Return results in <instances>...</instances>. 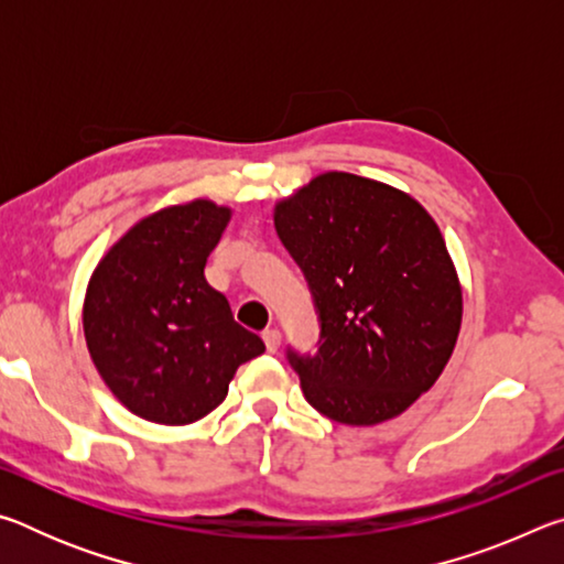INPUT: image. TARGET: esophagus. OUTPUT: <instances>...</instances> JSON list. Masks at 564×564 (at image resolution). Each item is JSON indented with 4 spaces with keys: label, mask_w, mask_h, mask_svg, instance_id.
Here are the masks:
<instances>
[{
    "label": "esophagus",
    "mask_w": 564,
    "mask_h": 564,
    "mask_svg": "<svg viewBox=\"0 0 564 564\" xmlns=\"http://www.w3.org/2000/svg\"><path fill=\"white\" fill-rule=\"evenodd\" d=\"M263 343H265V348H269V352H275L281 346V333L275 328L263 330Z\"/></svg>",
    "instance_id": "1"
}]
</instances>
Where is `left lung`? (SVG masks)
<instances>
[{
    "label": "left lung",
    "instance_id": "obj_1",
    "mask_svg": "<svg viewBox=\"0 0 564 564\" xmlns=\"http://www.w3.org/2000/svg\"><path fill=\"white\" fill-rule=\"evenodd\" d=\"M273 224L321 323L316 356L289 348L305 400L346 425L403 413L441 378L460 333L441 228L403 191L343 171L275 204Z\"/></svg>",
    "mask_w": 564,
    "mask_h": 564
}]
</instances>
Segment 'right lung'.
Listing matches in <instances>:
<instances>
[{"label":"right lung","mask_w":564,"mask_h":564,"mask_svg":"<svg viewBox=\"0 0 564 564\" xmlns=\"http://www.w3.org/2000/svg\"><path fill=\"white\" fill-rule=\"evenodd\" d=\"M231 208L206 198L131 226L91 273L84 336L104 383L133 415L188 425L224 403L238 366L265 350L204 275Z\"/></svg>","instance_id":"right-lung-1"}]
</instances>
